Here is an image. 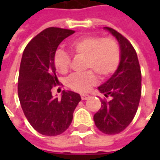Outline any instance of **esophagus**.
I'll return each mask as SVG.
<instances>
[{"label":"esophagus","mask_w":160,"mask_h":160,"mask_svg":"<svg viewBox=\"0 0 160 160\" xmlns=\"http://www.w3.org/2000/svg\"><path fill=\"white\" fill-rule=\"evenodd\" d=\"M90 98V95H88V94H81V99L82 100H87Z\"/></svg>","instance_id":"obj_1"}]
</instances>
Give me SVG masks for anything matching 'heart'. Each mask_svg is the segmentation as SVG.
<instances>
[{
	"instance_id": "1",
	"label": "heart",
	"mask_w": 160,
	"mask_h": 160,
	"mask_svg": "<svg viewBox=\"0 0 160 160\" xmlns=\"http://www.w3.org/2000/svg\"><path fill=\"white\" fill-rule=\"evenodd\" d=\"M70 49L77 56H84L87 68H92L101 78L113 73L120 62V49L112 38H101L96 36L82 37L70 44ZM70 56L62 49L55 54L54 64L61 73H66L69 68ZM97 81L96 75L92 71L84 73H73L67 80L68 86L77 92H86Z\"/></svg>"
}]
</instances>
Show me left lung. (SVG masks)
Wrapping results in <instances>:
<instances>
[{"label": "left lung", "mask_w": 160, "mask_h": 160, "mask_svg": "<svg viewBox=\"0 0 160 160\" xmlns=\"http://www.w3.org/2000/svg\"><path fill=\"white\" fill-rule=\"evenodd\" d=\"M104 30L112 34L120 47V62L111 77L98 87L110 101L101 100L102 105L93 120L103 133L115 134L124 130L134 119L141 94V73L137 54L122 35L110 27Z\"/></svg>", "instance_id": "obj_1"}]
</instances>
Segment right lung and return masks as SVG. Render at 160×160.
Segmentation results:
<instances>
[{
  "label": "right lung",
  "instance_id": "obj_1",
  "mask_svg": "<svg viewBox=\"0 0 160 160\" xmlns=\"http://www.w3.org/2000/svg\"><path fill=\"white\" fill-rule=\"evenodd\" d=\"M72 30L49 27L26 45L20 62L18 94L24 114L32 128L42 135L54 136L68 128L80 94L63 91L61 98L53 97V86L59 83L54 57L57 47Z\"/></svg>",
  "mask_w": 160,
  "mask_h": 160
}]
</instances>
